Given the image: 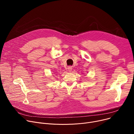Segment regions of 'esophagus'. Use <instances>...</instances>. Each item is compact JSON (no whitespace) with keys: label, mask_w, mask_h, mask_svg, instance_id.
<instances>
[{"label":"esophagus","mask_w":134,"mask_h":134,"mask_svg":"<svg viewBox=\"0 0 134 134\" xmlns=\"http://www.w3.org/2000/svg\"><path fill=\"white\" fill-rule=\"evenodd\" d=\"M67 69H68V71H70L71 70H72V67H71V66H68Z\"/></svg>","instance_id":"34e87169"}]
</instances>
